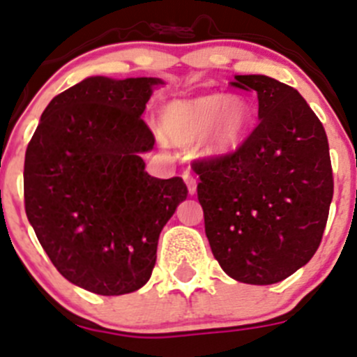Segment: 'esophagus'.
<instances>
[{"label": "esophagus", "mask_w": 357, "mask_h": 357, "mask_svg": "<svg viewBox=\"0 0 357 357\" xmlns=\"http://www.w3.org/2000/svg\"><path fill=\"white\" fill-rule=\"evenodd\" d=\"M183 179H185L186 186H188V194L194 195L195 192H197V181H195L194 176L188 174V172H185V174H183Z\"/></svg>", "instance_id": "34e87169"}]
</instances>
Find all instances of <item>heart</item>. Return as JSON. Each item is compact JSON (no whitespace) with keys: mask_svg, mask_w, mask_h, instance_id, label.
<instances>
[{"mask_svg":"<svg viewBox=\"0 0 357 357\" xmlns=\"http://www.w3.org/2000/svg\"><path fill=\"white\" fill-rule=\"evenodd\" d=\"M252 125V105L239 95L222 93L174 100L162 109L160 130L174 146H194L206 158H218L238 149Z\"/></svg>","mask_w":357,"mask_h":357,"instance_id":"obj_1","label":"heart"}]
</instances>
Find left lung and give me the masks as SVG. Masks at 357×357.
Here are the masks:
<instances>
[{
  "label": "left lung",
  "mask_w": 357,
  "mask_h": 357,
  "mask_svg": "<svg viewBox=\"0 0 357 357\" xmlns=\"http://www.w3.org/2000/svg\"><path fill=\"white\" fill-rule=\"evenodd\" d=\"M254 89L259 125L232 155L197 163V197L209 246L231 278L282 282L314 257L333 199L324 126L291 86L236 75Z\"/></svg>",
  "instance_id": "left-lung-1"
}]
</instances>
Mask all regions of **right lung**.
I'll return each instance as SVG.
<instances>
[{"label": "right lung", "mask_w": 357, "mask_h": 357, "mask_svg": "<svg viewBox=\"0 0 357 357\" xmlns=\"http://www.w3.org/2000/svg\"><path fill=\"white\" fill-rule=\"evenodd\" d=\"M162 79L95 75L51 100L26 149L24 206L54 268L100 296L139 291L160 232L188 194L144 171L155 137L142 121Z\"/></svg>", "instance_id": "add662e5"}]
</instances>
